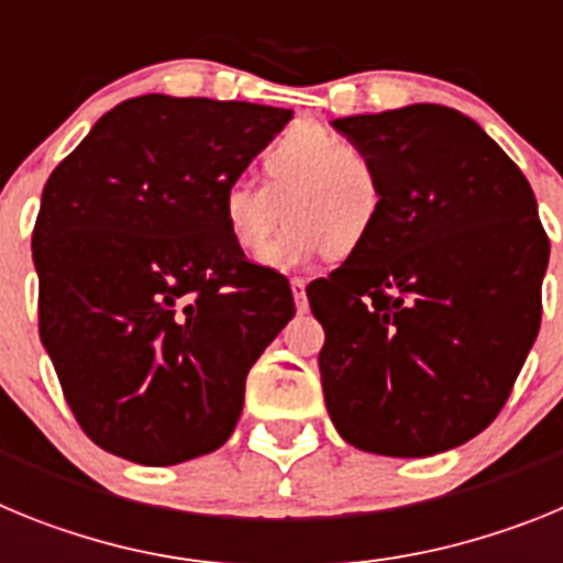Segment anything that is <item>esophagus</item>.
Here are the masks:
<instances>
[{
	"label": "esophagus",
	"mask_w": 563,
	"mask_h": 563,
	"mask_svg": "<svg viewBox=\"0 0 563 563\" xmlns=\"http://www.w3.org/2000/svg\"><path fill=\"white\" fill-rule=\"evenodd\" d=\"M290 287H292V298H296V307H298V312H307V292H305V287H307V278H301V276H292V278H290Z\"/></svg>",
	"instance_id": "esophagus-1"
}]
</instances>
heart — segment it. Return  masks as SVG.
I'll return each instance as SVG.
<instances>
[{
    "instance_id": "b5f03b06",
    "label": "heart",
    "mask_w": 563,
    "mask_h": 563,
    "mask_svg": "<svg viewBox=\"0 0 563 563\" xmlns=\"http://www.w3.org/2000/svg\"><path fill=\"white\" fill-rule=\"evenodd\" d=\"M262 172L265 186L233 183L222 194V222L233 245L258 258L290 212L294 225L265 257L267 265L290 271L321 253L346 256L380 220L383 186L375 163L327 129L292 126L265 154Z\"/></svg>"
}]
</instances>
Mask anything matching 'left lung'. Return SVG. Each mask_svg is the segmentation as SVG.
Instances as JSON below:
<instances>
[{
    "label": "left lung",
    "mask_w": 563,
    "mask_h": 563,
    "mask_svg": "<svg viewBox=\"0 0 563 563\" xmlns=\"http://www.w3.org/2000/svg\"><path fill=\"white\" fill-rule=\"evenodd\" d=\"M380 174L372 236L307 287L343 440L431 456L485 431L539 335L550 239L533 188L467 114L411 103L332 121Z\"/></svg>",
    "instance_id": "1"
}]
</instances>
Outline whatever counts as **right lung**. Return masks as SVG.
I'll return each mask as SVG.
<instances>
[{
  "label": "right lung",
  "instance_id": "obj_1",
  "mask_svg": "<svg viewBox=\"0 0 563 563\" xmlns=\"http://www.w3.org/2000/svg\"><path fill=\"white\" fill-rule=\"evenodd\" d=\"M292 109L141 96L109 109L49 174L33 228L38 335L78 426L137 465L233 434L245 377L296 316L253 265L222 194Z\"/></svg>",
  "mask_w": 563,
  "mask_h": 563
}]
</instances>
